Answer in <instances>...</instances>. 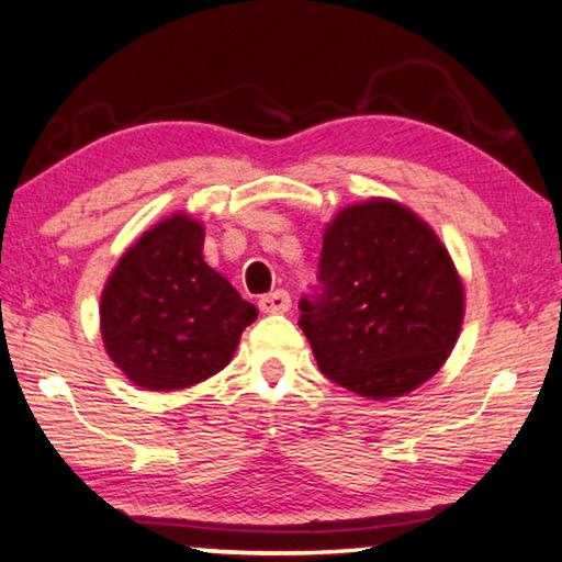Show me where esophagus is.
<instances>
[{"label":"esophagus","mask_w":562,"mask_h":562,"mask_svg":"<svg viewBox=\"0 0 562 562\" xmlns=\"http://www.w3.org/2000/svg\"><path fill=\"white\" fill-rule=\"evenodd\" d=\"M258 306H261L263 314H286V311L291 308V296L289 291H271L266 293V296H261V301H258Z\"/></svg>","instance_id":"34e87169"}]
</instances>
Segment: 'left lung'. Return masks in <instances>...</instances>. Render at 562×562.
Instances as JSON below:
<instances>
[{"label": "left lung", "instance_id": "obj_1", "mask_svg": "<svg viewBox=\"0 0 562 562\" xmlns=\"http://www.w3.org/2000/svg\"><path fill=\"white\" fill-rule=\"evenodd\" d=\"M324 293L301 299L318 369L367 400H394L437 374L462 331L464 286L427 221L392 198L341 209L324 228Z\"/></svg>", "mask_w": 562, "mask_h": 562}]
</instances>
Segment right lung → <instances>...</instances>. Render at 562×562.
Here are the masks:
<instances>
[{"label":"right lung","mask_w":562,"mask_h":562,"mask_svg":"<svg viewBox=\"0 0 562 562\" xmlns=\"http://www.w3.org/2000/svg\"><path fill=\"white\" fill-rule=\"evenodd\" d=\"M205 228L172 213L108 276L100 331L108 357L148 392L186 390L228 367L258 308L203 258Z\"/></svg>","instance_id":"obj_1"}]
</instances>
